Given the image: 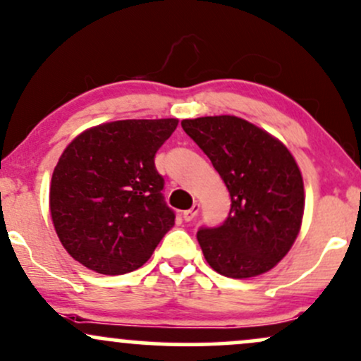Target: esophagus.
<instances>
[{
  "mask_svg": "<svg viewBox=\"0 0 361 361\" xmlns=\"http://www.w3.org/2000/svg\"><path fill=\"white\" fill-rule=\"evenodd\" d=\"M198 210H200V205H198V204H193L192 209H190V210H185V212H183V221H185V222L193 221V219L197 217Z\"/></svg>",
  "mask_w": 361,
  "mask_h": 361,
  "instance_id": "1",
  "label": "esophagus"
}]
</instances>
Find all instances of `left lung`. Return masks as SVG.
Instances as JSON below:
<instances>
[{
    "label": "left lung",
    "instance_id": "8db88e82",
    "mask_svg": "<svg viewBox=\"0 0 361 361\" xmlns=\"http://www.w3.org/2000/svg\"><path fill=\"white\" fill-rule=\"evenodd\" d=\"M181 127L231 195L226 221L197 233L207 263L229 279L271 270L292 247L304 214V181L293 156L268 132L233 115L183 120Z\"/></svg>",
    "mask_w": 361,
    "mask_h": 361
}]
</instances>
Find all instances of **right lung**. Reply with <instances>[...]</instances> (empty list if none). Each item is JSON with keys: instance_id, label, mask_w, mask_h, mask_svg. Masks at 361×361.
I'll use <instances>...</instances> for the list:
<instances>
[{"instance_id": "1", "label": "right lung", "mask_w": 361, "mask_h": 361, "mask_svg": "<svg viewBox=\"0 0 361 361\" xmlns=\"http://www.w3.org/2000/svg\"><path fill=\"white\" fill-rule=\"evenodd\" d=\"M176 126V118L118 120L64 149L51 181V215L62 246L86 268L137 270L173 227L154 156Z\"/></svg>"}]
</instances>
